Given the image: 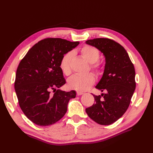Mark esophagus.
Wrapping results in <instances>:
<instances>
[{"instance_id":"esophagus-1","label":"esophagus","mask_w":153,"mask_h":153,"mask_svg":"<svg viewBox=\"0 0 153 153\" xmlns=\"http://www.w3.org/2000/svg\"><path fill=\"white\" fill-rule=\"evenodd\" d=\"M83 94H84V92H79V91L76 92V95L77 96H80V95H82Z\"/></svg>"}]
</instances>
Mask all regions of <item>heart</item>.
Returning <instances> with one entry per match:
<instances>
[{"instance_id":"b5f03b06","label":"heart","mask_w":153,"mask_h":153,"mask_svg":"<svg viewBox=\"0 0 153 153\" xmlns=\"http://www.w3.org/2000/svg\"><path fill=\"white\" fill-rule=\"evenodd\" d=\"M82 57L90 64V68L97 75L101 76L103 73V68L98 62L100 57V50L91 45H85L80 50ZM74 52L70 51L64 54L60 61L59 66L62 72L66 76L71 73V63ZM96 76L93 73H90L85 75H74L68 81L69 89L77 91H85L94 84Z\"/></svg>"}]
</instances>
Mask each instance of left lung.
Returning a JSON list of instances; mask_svg holds the SVG:
<instances>
[{"mask_svg":"<svg viewBox=\"0 0 153 153\" xmlns=\"http://www.w3.org/2000/svg\"><path fill=\"white\" fill-rule=\"evenodd\" d=\"M103 52L106 60L103 75L96 86L106 92L96 96L94 103L85 109L91 119L101 125H109L123 116L130 104L136 87L133 64L122 45L108 38L86 41Z\"/></svg>","mask_w":153,"mask_h":153,"instance_id":"obj_1","label":"left lung"}]
</instances>
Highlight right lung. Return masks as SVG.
I'll list each match as a JSON object with an SVG mask.
<instances>
[{
    "mask_svg": "<svg viewBox=\"0 0 153 153\" xmlns=\"http://www.w3.org/2000/svg\"><path fill=\"white\" fill-rule=\"evenodd\" d=\"M79 44L61 38H45L35 44L18 66L15 89L25 116L40 126L55 124L67 112L75 91H62L66 84L59 66L63 55Z\"/></svg>",
    "mask_w": 153,
    "mask_h": 153,
    "instance_id": "1",
    "label": "right lung"
}]
</instances>
